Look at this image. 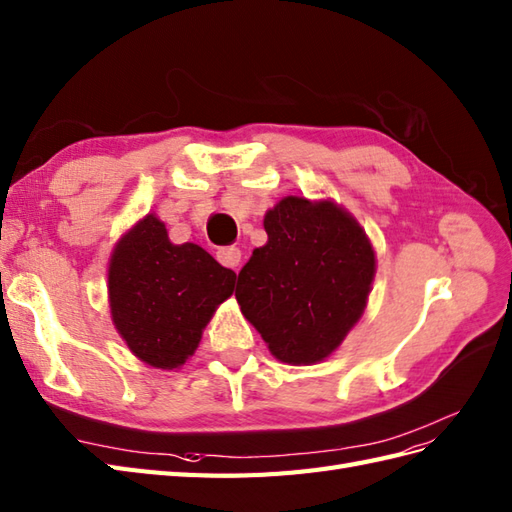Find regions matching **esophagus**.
I'll list each match as a JSON object with an SVG mask.
<instances>
[{
	"label": "esophagus",
	"mask_w": 512,
	"mask_h": 512,
	"mask_svg": "<svg viewBox=\"0 0 512 512\" xmlns=\"http://www.w3.org/2000/svg\"><path fill=\"white\" fill-rule=\"evenodd\" d=\"M217 260H219V263H221L223 267L236 269V267L241 265V249H239V247H234V245H230V247H221L219 252H217Z\"/></svg>",
	"instance_id": "esophagus-1"
}]
</instances>
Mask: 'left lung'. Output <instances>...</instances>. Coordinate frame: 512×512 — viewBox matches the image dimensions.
I'll return each instance as SVG.
<instances>
[{
    "label": "left lung",
    "mask_w": 512,
    "mask_h": 512,
    "mask_svg": "<svg viewBox=\"0 0 512 512\" xmlns=\"http://www.w3.org/2000/svg\"><path fill=\"white\" fill-rule=\"evenodd\" d=\"M267 243L239 273L236 302L289 365L328 358L363 315L376 254L339 204L289 195L265 215Z\"/></svg>",
    "instance_id": "8db88e82"
}]
</instances>
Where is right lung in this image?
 Returning a JSON list of instances; mask_svg holds the SVG:
<instances>
[{"label": "right lung", "instance_id": "1", "mask_svg": "<svg viewBox=\"0 0 512 512\" xmlns=\"http://www.w3.org/2000/svg\"><path fill=\"white\" fill-rule=\"evenodd\" d=\"M236 273L195 243L173 245L165 223L143 217L121 236L108 265L110 315L130 352L156 369L193 356Z\"/></svg>", "mask_w": 512, "mask_h": 512}]
</instances>
